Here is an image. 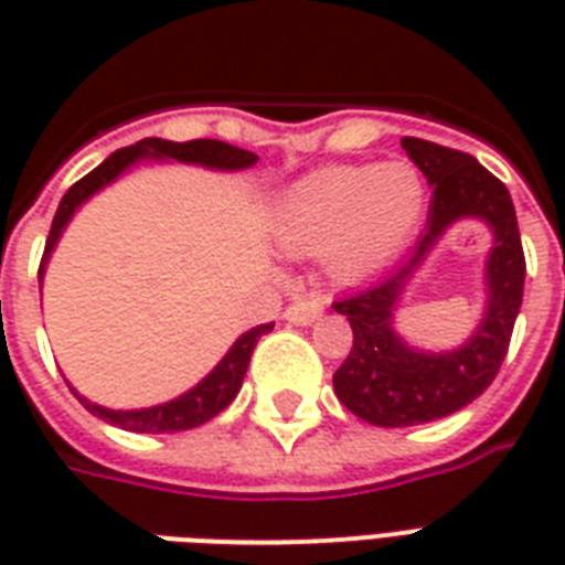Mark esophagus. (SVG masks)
Returning a JSON list of instances; mask_svg holds the SVG:
<instances>
[{
    "instance_id": "obj_1",
    "label": "esophagus",
    "mask_w": 565,
    "mask_h": 565,
    "mask_svg": "<svg viewBox=\"0 0 565 565\" xmlns=\"http://www.w3.org/2000/svg\"><path fill=\"white\" fill-rule=\"evenodd\" d=\"M320 302L318 299H299V302H290V306L284 308V320H290L296 327H308V323H315L320 318Z\"/></svg>"
}]
</instances>
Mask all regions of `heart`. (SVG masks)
<instances>
[{"instance_id": "obj_1", "label": "heart", "mask_w": 565, "mask_h": 565, "mask_svg": "<svg viewBox=\"0 0 565 565\" xmlns=\"http://www.w3.org/2000/svg\"><path fill=\"white\" fill-rule=\"evenodd\" d=\"M424 209L426 184L408 162L330 166L284 186L269 230L287 254H323L332 278L356 281L403 250Z\"/></svg>"}]
</instances>
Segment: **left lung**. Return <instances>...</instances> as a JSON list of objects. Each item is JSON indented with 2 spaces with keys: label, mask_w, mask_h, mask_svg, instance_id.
Instances as JSON below:
<instances>
[{
  "label": "left lung",
  "mask_w": 565,
  "mask_h": 565,
  "mask_svg": "<svg viewBox=\"0 0 565 565\" xmlns=\"http://www.w3.org/2000/svg\"><path fill=\"white\" fill-rule=\"evenodd\" d=\"M405 153L433 186L426 230L415 254L366 290L335 302L354 330L351 354L332 375L348 412L375 426H417L460 412L493 384L509 351L523 302V263L518 214L505 184L462 150L436 141L403 139ZM457 220L491 226L494 245L486 264V318L460 349L420 352L395 332V308L416 266Z\"/></svg>",
  "instance_id": "left-lung-1"
}]
</instances>
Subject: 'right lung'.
I'll list each match as a JSON object with an SVG mask.
<instances>
[{"label": "right lung", "instance_id": "1", "mask_svg": "<svg viewBox=\"0 0 565 565\" xmlns=\"http://www.w3.org/2000/svg\"><path fill=\"white\" fill-rule=\"evenodd\" d=\"M145 160H174V162H190V166H205V169H217V172H242L250 169L257 162V153L250 150L235 148L226 141L217 139H196V141H166V139H141L129 148L115 150L105 162H99L90 174H84L78 184H72L66 190V196L60 202V209L51 223V235H47V245H44L42 266H39V281L44 278V266L54 254L60 235L66 230V223L72 221V214L93 196L99 193L103 186L117 181L120 174L129 172L132 166H139ZM275 323H259L254 330L242 332L235 344L226 351L217 366L211 369L205 379L199 381L196 387H190L181 393L178 399H169L162 405H150V408H132V412H115V408H105V405L90 403L87 396H81L75 387L72 393L78 396L81 405L90 412V415L103 417L108 424L129 429V433H181V429H193V426L205 424L214 415H221L226 405L233 403L235 393L242 391V381H245L247 363L250 354L257 348L259 335H266Z\"/></svg>", "mask_w": 565, "mask_h": 565}]
</instances>
